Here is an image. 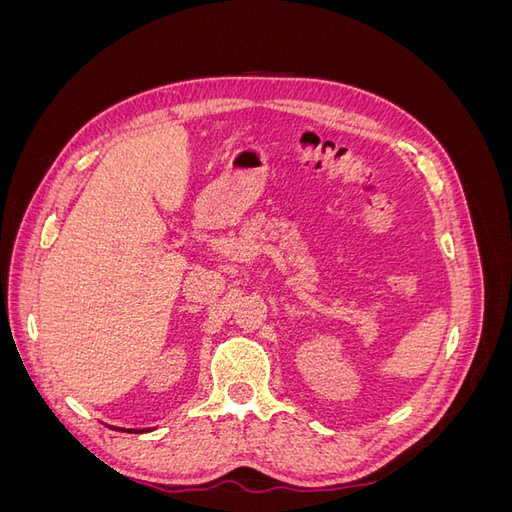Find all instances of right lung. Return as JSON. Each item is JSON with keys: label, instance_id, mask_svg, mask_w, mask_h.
<instances>
[{"label": "right lung", "instance_id": "right-lung-1", "mask_svg": "<svg viewBox=\"0 0 512 512\" xmlns=\"http://www.w3.org/2000/svg\"><path fill=\"white\" fill-rule=\"evenodd\" d=\"M128 431H132V429H128Z\"/></svg>", "mask_w": 512, "mask_h": 512}]
</instances>
